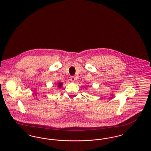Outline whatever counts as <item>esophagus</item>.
Wrapping results in <instances>:
<instances>
[{
    "label": "esophagus",
    "instance_id": "1",
    "mask_svg": "<svg viewBox=\"0 0 151 151\" xmlns=\"http://www.w3.org/2000/svg\"><path fill=\"white\" fill-rule=\"evenodd\" d=\"M75 78L74 77V76H72L71 78H70V81H72V82H74V81H75Z\"/></svg>",
    "mask_w": 151,
    "mask_h": 151
}]
</instances>
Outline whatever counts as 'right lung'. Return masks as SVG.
<instances>
[{
    "label": "right lung",
    "instance_id": "add662e5",
    "mask_svg": "<svg viewBox=\"0 0 151 151\" xmlns=\"http://www.w3.org/2000/svg\"><path fill=\"white\" fill-rule=\"evenodd\" d=\"M57 84H57L58 88H61V87H62V86H63V84L62 82H58Z\"/></svg>",
    "mask_w": 151,
    "mask_h": 151
}]
</instances>
